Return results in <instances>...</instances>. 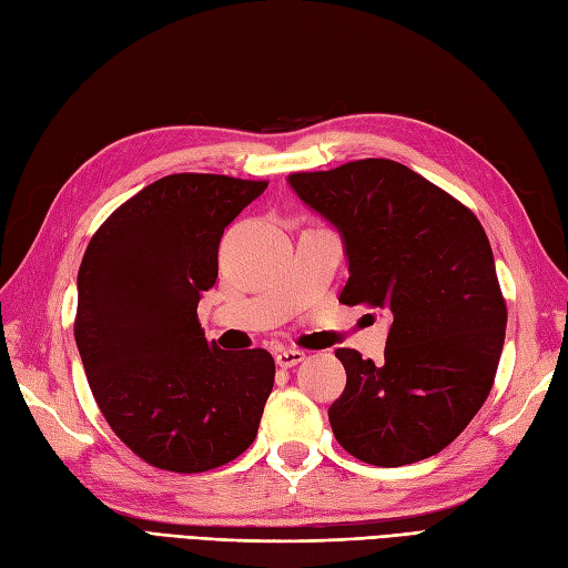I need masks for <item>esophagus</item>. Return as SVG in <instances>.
<instances>
[{"instance_id":"1","label":"esophagus","mask_w":568,"mask_h":568,"mask_svg":"<svg viewBox=\"0 0 568 568\" xmlns=\"http://www.w3.org/2000/svg\"><path fill=\"white\" fill-rule=\"evenodd\" d=\"M302 359H304L302 351H281L278 355H275V365L283 367V369H290V367L300 365Z\"/></svg>"}]
</instances>
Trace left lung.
<instances>
[{
    "mask_svg": "<svg viewBox=\"0 0 568 568\" xmlns=\"http://www.w3.org/2000/svg\"><path fill=\"white\" fill-rule=\"evenodd\" d=\"M287 182L341 232L351 271L341 302L394 316L382 365L336 351L347 374L328 408L338 444L382 468L439 454L483 408L504 347L506 302L483 225L386 158Z\"/></svg>",
    "mask_w": 568,
    "mask_h": 568,
    "instance_id": "8db88e82",
    "label": "left lung"
}]
</instances>
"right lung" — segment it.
Wrapping results in <instances>:
<instances>
[{
	"label": "right lung",
	"instance_id": "add662e5",
	"mask_svg": "<svg viewBox=\"0 0 568 568\" xmlns=\"http://www.w3.org/2000/svg\"><path fill=\"white\" fill-rule=\"evenodd\" d=\"M266 180L180 172L143 186L95 230L79 268L74 336L108 425L170 473H206L252 446L275 362L206 341L199 300L217 244Z\"/></svg>",
	"mask_w": 568,
	"mask_h": 568
}]
</instances>
